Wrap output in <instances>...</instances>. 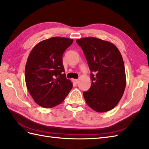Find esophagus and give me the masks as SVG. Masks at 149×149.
Segmentation results:
<instances>
[{
	"instance_id": "1",
	"label": "esophagus",
	"mask_w": 149,
	"mask_h": 149,
	"mask_svg": "<svg viewBox=\"0 0 149 149\" xmlns=\"http://www.w3.org/2000/svg\"><path fill=\"white\" fill-rule=\"evenodd\" d=\"M72 81H73L75 83V84H77V83H78V82H79V79H72Z\"/></svg>"
}]
</instances>
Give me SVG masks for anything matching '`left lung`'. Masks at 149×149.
<instances>
[{
    "label": "left lung",
    "mask_w": 149,
    "mask_h": 149,
    "mask_svg": "<svg viewBox=\"0 0 149 149\" xmlns=\"http://www.w3.org/2000/svg\"><path fill=\"white\" fill-rule=\"evenodd\" d=\"M91 71L92 85L83 92L88 106L98 112L114 108L125 92L126 81L124 62L114 44L95 37L77 40Z\"/></svg>",
    "instance_id": "8db88e82"
}]
</instances>
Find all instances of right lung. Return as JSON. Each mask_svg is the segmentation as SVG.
I'll use <instances>...</instances> for the list:
<instances>
[{"mask_svg": "<svg viewBox=\"0 0 149 149\" xmlns=\"http://www.w3.org/2000/svg\"><path fill=\"white\" fill-rule=\"evenodd\" d=\"M73 40L54 37L36 45L25 66L28 92L40 106L52 108L62 103L72 87L66 78L63 64L64 52Z\"/></svg>", "mask_w": 149, "mask_h": 149, "instance_id": "add662e5", "label": "right lung"}]
</instances>
